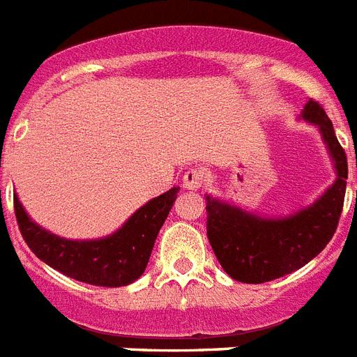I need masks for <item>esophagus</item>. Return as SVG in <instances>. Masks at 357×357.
Listing matches in <instances>:
<instances>
[{
	"label": "esophagus",
	"instance_id": "esophagus-1",
	"mask_svg": "<svg viewBox=\"0 0 357 357\" xmlns=\"http://www.w3.org/2000/svg\"><path fill=\"white\" fill-rule=\"evenodd\" d=\"M183 188L190 192H198L202 188V172L196 169H188L183 176Z\"/></svg>",
	"mask_w": 357,
	"mask_h": 357
}]
</instances>
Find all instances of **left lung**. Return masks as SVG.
<instances>
[{
  "label": "left lung",
  "instance_id": "obj_1",
  "mask_svg": "<svg viewBox=\"0 0 357 357\" xmlns=\"http://www.w3.org/2000/svg\"><path fill=\"white\" fill-rule=\"evenodd\" d=\"M301 119L319 130L335 170L334 183L314 204L269 218L205 194L208 242L225 273L238 282L262 284L294 273L326 248L337 229L349 178L347 155L315 100L304 104Z\"/></svg>",
  "mask_w": 357,
  "mask_h": 357
}]
</instances>
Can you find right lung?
<instances>
[{"instance_id": "1", "label": "right lung", "mask_w": 357, "mask_h": 357, "mask_svg": "<svg viewBox=\"0 0 357 357\" xmlns=\"http://www.w3.org/2000/svg\"><path fill=\"white\" fill-rule=\"evenodd\" d=\"M179 187L137 208L115 233L95 240H69L33 222L14 194V213L23 240L38 259L80 282L119 288L137 280L146 269L153 244L169 216Z\"/></svg>"}]
</instances>
